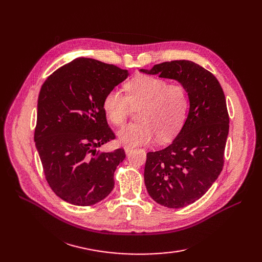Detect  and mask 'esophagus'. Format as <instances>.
Wrapping results in <instances>:
<instances>
[{
	"mask_svg": "<svg viewBox=\"0 0 262 262\" xmlns=\"http://www.w3.org/2000/svg\"><path fill=\"white\" fill-rule=\"evenodd\" d=\"M123 148H124V152H125L126 154H130V153L132 152V150H133V147H132V146H129V145H124Z\"/></svg>",
	"mask_w": 262,
	"mask_h": 262,
	"instance_id": "esophagus-1",
	"label": "esophagus"
}]
</instances>
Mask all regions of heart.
<instances>
[{"mask_svg":"<svg viewBox=\"0 0 262 262\" xmlns=\"http://www.w3.org/2000/svg\"><path fill=\"white\" fill-rule=\"evenodd\" d=\"M124 92L125 96L119 91H110L102 101L106 117L115 125H122L132 108H140V122L126 125L118 132V139L123 144L144 145L155 137L160 142H167L179 132L189 105L184 86L168 84L160 77L139 75L124 85Z\"/></svg>","mask_w":262,"mask_h":262,"instance_id":"1","label":"heart"}]
</instances>
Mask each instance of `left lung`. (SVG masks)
<instances>
[{
  "label": "left lung",
  "instance_id": "8db88e82",
  "mask_svg": "<svg viewBox=\"0 0 262 262\" xmlns=\"http://www.w3.org/2000/svg\"><path fill=\"white\" fill-rule=\"evenodd\" d=\"M146 74L178 81L189 97L186 122L172 143L148 152L147 192L158 204L179 209L199 200L223 169L229 118L224 92L208 70L188 60L163 62Z\"/></svg>",
  "mask_w": 262,
  "mask_h": 262
}]
</instances>
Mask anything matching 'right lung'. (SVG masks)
<instances>
[{"label": "right lung", "mask_w": 262, "mask_h": 262, "mask_svg": "<svg viewBox=\"0 0 262 262\" xmlns=\"http://www.w3.org/2000/svg\"><path fill=\"white\" fill-rule=\"evenodd\" d=\"M129 73L114 64L78 58L61 67L41 86L37 105L36 147L52 191L71 204L87 207L113 191L123 148L96 150L116 139L102 101Z\"/></svg>", "instance_id": "right-lung-1"}]
</instances>
